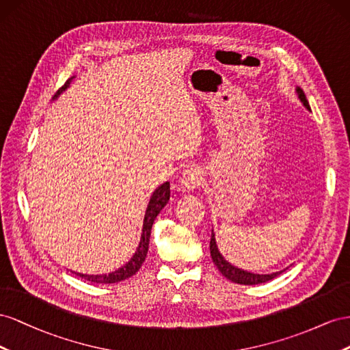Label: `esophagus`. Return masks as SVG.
Instances as JSON below:
<instances>
[{"mask_svg":"<svg viewBox=\"0 0 350 350\" xmlns=\"http://www.w3.org/2000/svg\"><path fill=\"white\" fill-rule=\"evenodd\" d=\"M202 183V174L196 167H187L183 170V173L180 176V186L182 191L185 192H191L198 189Z\"/></svg>","mask_w":350,"mask_h":350,"instance_id":"esophagus-1","label":"esophagus"}]
</instances>
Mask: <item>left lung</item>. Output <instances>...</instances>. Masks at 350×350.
<instances>
[{"label":"left lung","mask_w":350,"mask_h":350,"mask_svg":"<svg viewBox=\"0 0 350 350\" xmlns=\"http://www.w3.org/2000/svg\"><path fill=\"white\" fill-rule=\"evenodd\" d=\"M296 92H297V96L299 99H301V103L305 105L306 109H309L311 111V107H309L308 104V99L304 94V91L301 88H296ZM209 251H211V258L214 264L217 265L218 271L221 273L226 278H228V280H232L233 283H237V284H245V286H254V284H261V283H267L269 280H273V278H275L277 275H280L283 271H277V273H273V274H255V273H249V271H245V269H241L237 268L234 265H232L228 261H226L224 256L219 254L218 247H217V242H215V234H214V230L211 233V242H209Z\"/></svg>","instance_id":"obj_1"}]
</instances>
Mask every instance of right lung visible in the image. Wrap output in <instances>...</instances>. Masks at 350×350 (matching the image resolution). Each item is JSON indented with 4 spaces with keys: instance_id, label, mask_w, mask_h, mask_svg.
Segmentation results:
<instances>
[{
    "instance_id": "1",
    "label": "right lung",
    "mask_w": 350,
    "mask_h": 350,
    "mask_svg": "<svg viewBox=\"0 0 350 350\" xmlns=\"http://www.w3.org/2000/svg\"><path fill=\"white\" fill-rule=\"evenodd\" d=\"M73 77H70L68 81L64 83V86H62L57 91V94L54 95L53 99L58 98V95H62L66 89L68 88L70 82H72ZM170 199V183L165 182L161 186H158L155 189V192L152 193L151 199H149V204L146 208L145 213V218H144V227H142V234H141V242H139V246L136 249L135 255L131 258V261L126 262L122 268L116 269V271L109 273V274H96V275H89V274H82V273H75L79 277L85 278V280L91 282V283H104V284H111V283H118L122 280H126V278L132 277L133 274H136L139 271V268L142 267L146 254H148V246H149V237H151V230H152V224L155 221L157 215L159 214V211L167 205Z\"/></svg>"
}]
</instances>
